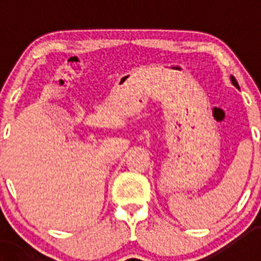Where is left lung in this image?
Instances as JSON below:
<instances>
[{
  "mask_svg": "<svg viewBox=\"0 0 261 261\" xmlns=\"http://www.w3.org/2000/svg\"><path fill=\"white\" fill-rule=\"evenodd\" d=\"M230 81H231V84L234 85V86L237 87V89H239V85H238V82H237V80H235L234 75H230Z\"/></svg>",
  "mask_w": 261,
  "mask_h": 261,
  "instance_id": "obj_1",
  "label": "left lung"
}]
</instances>
